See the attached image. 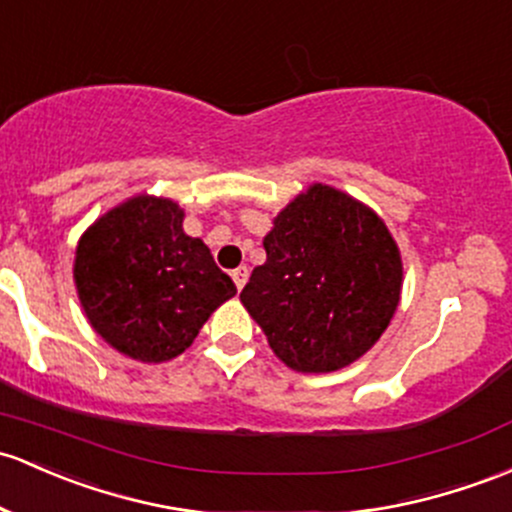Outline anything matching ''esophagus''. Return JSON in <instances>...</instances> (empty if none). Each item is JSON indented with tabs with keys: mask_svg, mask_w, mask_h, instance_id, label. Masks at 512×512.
<instances>
[{
	"mask_svg": "<svg viewBox=\"0 0 512 512\" xmlns=\"http://www.w3.org/2000/svg\"><path fill=\"white\" fill-rule=\"evenodd\" d=\"M246 278H249V268H246V266H239V268H234V271H232V280H234L236 290L244 288Z\"/></svg>",
	"mask_w": 512,
	"mask_h": 512,
	"instance_id": "34e87169",
	"label": "esophagus"
}]
</instances>
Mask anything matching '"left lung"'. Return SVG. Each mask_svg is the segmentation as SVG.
<instances>
[{"instance_id": "8db88e82", "label": "left lung", "mask_w": 512, "mask_h": 512, "mask_svg": "<svg viewBox=\"0 0 512 512\" xmlns=\"http://www.w3.org/2000/svg\"><path fill=\"white\" fill-rule=\"evenodd\" d=\"M241 302L285 366L332 373L381 339L403 290V258L386 222L356 197L312 183L263 236Z\"/></svg>"}]
</instances>
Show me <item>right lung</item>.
I'll return each mask as SVG.
<instances>
[{
	"label": "right lung",
	"instance_id": "right-lung-1",
	"mask_svg": "<svg viewBox=\"0 0 512 512\" xmlns=\"http://www.w3.org/2000/svg\"><path fill=\"white\" fill-rule=\"evenodd\" d=\"M178 202L134 195L85 229L73 278L87 322L119 354L163 364L195 342L236 285L183 232Z\"/></svg>",
	"mask_w": 512,
	"mask_h": 512
}]
</instances>
